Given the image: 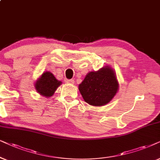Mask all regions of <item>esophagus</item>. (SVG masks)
<instances>
[{
  "instance_id": "34e87169",
  "label": "esophagus",
  "mask_w": 160,
  "mask_h": 160,
  "mask_svg": "<svg viewBox=\"0 0 160 160\" xmlns=\"http://www.w3.org/2000/svg\"><path fill=\"white\" fill-rule=\"evenodd\" d=\"M65 82H67V83H69V84H74V80H73V79H70V80L66 79Z\"/></svg>"
}]
</instances>
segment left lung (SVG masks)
Instances as JSON below:
<instances>
[{"label":"left lung","instance_id":"8db88e82","mask_svg":"<svg viewBox=\"0 0 160 160\" xmlns=\"http://www.w3.org/2000/svg\"><path fill=\"white\" fill-rule=\"evenodd\" d=\"M118 88L115 73L110 67L91 72L79 85V90L85 101L93 106L106 105L116 94Z\"/></svg>","mask_w":160,"mask_h":160}]
</instances>
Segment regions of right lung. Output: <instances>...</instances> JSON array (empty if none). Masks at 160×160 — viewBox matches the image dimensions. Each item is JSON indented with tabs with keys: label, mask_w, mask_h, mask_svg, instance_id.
Returning <instances> with one entry per match:
<instances>
[{
	"label": "right lung",
	"mask_w": 160,
	"mask_h": 160,
	"mask_svg": "<svg viewBox=\"0 0 160 160\" xmlns=\"http://www.w3.org/2000/svg\"><path fill=\"white\" fill-rule=\"evenodd\" d=\"M61 84V81L56 80L54 75L50 72H44L37 82L35 87L40 94L49 97L53 95L57 88Z\"/></svg>",
	"instance_id": "right-lung-1"
}]
</instances>
